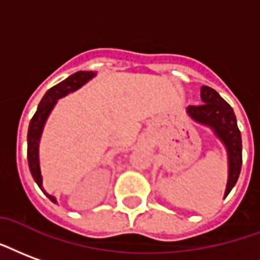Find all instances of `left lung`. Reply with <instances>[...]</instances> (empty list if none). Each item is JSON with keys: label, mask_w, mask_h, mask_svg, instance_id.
<instances>
[{"label": "left lung", "mask_w": 260, "mask_h": 260, "mask_svg": "<svg viewBox=\"0 0 260 260\" xmlns=\"http://www.w3.org/2000/svg\"><path fill=\"white\" fill-rule=\"evenodd\" d=\"M201 101L204 102L201 105L189 106L187 113L194 121L212 128L215 135L226 146L229 157V179L224 191V197H226L232 191L234 184L237 183V179L241 172V164H243L241 134L237 126L234 111L215 89L205 85L201 86Z\"/></svg>", "instance_id": "8db88e82"}]
</instances>
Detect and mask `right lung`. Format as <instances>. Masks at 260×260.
Here are the masks:
<instances>
[{
    "instance_id": "right-lung-1",
    "label": "right lung",
    "mask_w": 260,
    "mask_h": 260,
    "mask_svg": "<svg viewBox=\"0 0 260 260\" xmlns=\"http://www.w3.org/2000/svg\"><path fill=\"white\" fill-rule=\"evenodd\" d=\"M95 76V73L92 71H77L73 76L67 77L64 81L59 82L57 85L52 86L51 89L44 95L42 101L37 107L36 114L32 115L30 125H28L27 132V159H28V168L31 172L32 178L36 180V183L40 186V189L47 194V197L51 200L52 203L56 204V199L42 189V176L41 169H40V158H38V147H40V139H41L42 129L47 121L48 115L53 109V106L56 105L57 99H60L67 93L76 91L80 86H82L85 82L91 80Z\"/></svg>"
}]
</instances>
